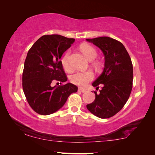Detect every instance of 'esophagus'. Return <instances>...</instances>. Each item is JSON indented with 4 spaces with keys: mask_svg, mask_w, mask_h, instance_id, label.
Segmentation results:
<instances>
[{
    "mask_svg": "<svg viewBox=\"0 0 155 155\" xmlns=\"http://www.w3.org/2000/svg\"><path fill=\"white\" fill-rule=\"evenodd\" d=\"M78 91H81V93H86L87 92V90H85V89H84V88H78Z\"/></svg>",
    "mask_w": 155,
    "mask_h": 155,
    "instance_id": "1",
    "label": "esophagus"
}]
</instances>
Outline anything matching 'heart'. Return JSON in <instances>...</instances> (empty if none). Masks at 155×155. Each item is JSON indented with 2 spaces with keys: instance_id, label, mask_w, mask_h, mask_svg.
Returning <instances> with one entry per match:
<instances>
[{
  "instance_id": "b5f03b06",
  "label": "heart",
  "mask_w": 155,
  "mask_h": 155,
  "mask_svg": "<svg viewBox=\"0 0 155 155\" xmlns=\"http://www.w3.org/2000/svg\"><path fill=\"white\" fill-rule=\"evenodd\" d=\"M81 51L83 54L85 56L88 61H93L97 57V51L93 47L87 45L83 44L81 46ZM69 55L70 52L68 51L67 53L62 58V64L64 69L67 71H71L72 70V67L69 62ZM98 63L96 62L94 63L95 67H98ZM94 74L92 71H85V72H77L72 74L71 77V81L73 84L78 85L80 87L86 86L88 83L93 79Z\"/></svg>"
}]
</instances>
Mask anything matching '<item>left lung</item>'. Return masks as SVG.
<instances>
[{
  "label": "left lung",
  "instance_id": "left-lung-1",
  "mask_svg": "<svg viewBox=\"0 0 155 155\" xmlns=\"http://www.w3.org/2000/svg\"><path fill=\"white\" fill-rule=\"evenodd\" d=\"M86 41L92 42L103 51L104 67L102 74L92 85L98 89L94 91L95 99L87 105L92 114L101 118L113 117L126 104L133 88V68L126 48L120 42L108 37H101Z\"/></svg>",
  "mask_w": 155,
  "mask_h": 155
}]
</instances>
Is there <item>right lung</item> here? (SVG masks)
Instances as JSON below:
<instances>
[{
	"label": "right lung",
	"mask_w": 155,
	"mask_h": 155,
	"mask_svg": "<svg viewBox=\"0 0 155 155\" xmlns=\"http://www.w3.org/2000/svg\"><path fill=\"white\" fill-rule=\"evenodd\" d=\"M75 39L59 35H44L28 51L22 73V88L26 98L36 113L48 115L55 113L65 104L70 94L78 87L71 83L52 87L67 81L61 58Z\"/></svg>",
	"instance_id": "obj_1"
}]
</instances>
